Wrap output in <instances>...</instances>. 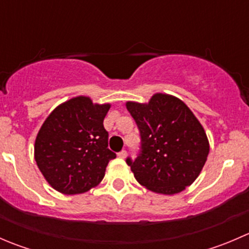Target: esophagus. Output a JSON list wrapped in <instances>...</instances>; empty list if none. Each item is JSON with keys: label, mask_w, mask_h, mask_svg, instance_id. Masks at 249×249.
<instances>
[{"label": "esophagus", "mask_w": 249, "mask_h": 249, "mask_svg": "<svg viewBox=\"0 0 249 249\" xmlns=\"http://www.w3.org/2000/svg\"><path fill=\"white\" fill-rule=\"evenodd\" d=\"M118 157H119L120 159H125V158H126V150H122V152L118 153Z\"/></svg>", "instance_id": "esophagus-1"}]
</instances>
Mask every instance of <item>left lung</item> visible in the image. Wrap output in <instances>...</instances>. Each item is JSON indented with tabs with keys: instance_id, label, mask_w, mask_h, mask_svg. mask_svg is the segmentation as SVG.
Wrapping results in <instances>:
<instances>
[{
	"instance_id": "1",
	"label": "left lung",
	"mask_w": 249,
	"mask_h": 249,
	"mask_svg": "<svg viewBox=\"0 0 249 249\" xmlns=\"http://www.w3.org/2000/svg\"><path fill=\"white\" fill-rule=\"evenodd\" d=\"M141 132L142 152L126 162L148 190L162 195L183 192L199 177L210 153L201 123L180 99L157 92L145 104L127 101Z\"/></svg>"
}]
</instances>
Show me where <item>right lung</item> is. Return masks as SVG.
I'll list each match as a JSON object with an SVG mask.
<instances>
[{
	"label": "right lung",
	"mask_w": 249,
	"mask_h": 249,
	"mask_svg": "<svg viewBox=\"0 0 249 249\" xmlns=\"http://www.w3.org/2000/svg\"><path fill=\"white\" fill-rule=\"evenodd\" d=\"M110 104H94L76 96L52 110L35 141V160L56 192L83 194L104 179L109 160L108 132L104 119Z\"/></svg>",
	"instance_id": "obj_1"
}]
</instances>
